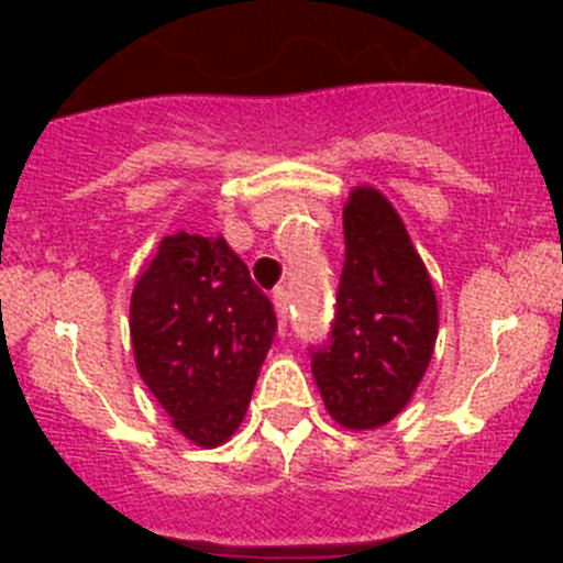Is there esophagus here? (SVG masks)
<instances>
[{
  "label": "esophagus",
  "mask_w": 563,
  "mask_h": 563,
  "mask_svg": "<svg viewBox=\"0 0 563 563\" xmlns=\"http://www.w3.org/2000/svg\"><path fill=\"white\" fill-rule=\"evenodd\" d=\"M272 305H275V313H277V321H280V332H283V327L288 323V305H291V294H288L286 288H277V291L272 294Z\"/></svg>",
  "instance_id": "esophagus-1"
}]
</instances>
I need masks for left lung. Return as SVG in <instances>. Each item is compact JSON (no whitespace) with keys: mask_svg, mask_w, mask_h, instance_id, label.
I'll list each match as a JSON object with an SVG mask.
<instances>
[{"mask_svg":"<svg viewBox=\"0 0 563 563\" xmlns=\"http://www.w3.org/2000/svg\"><path fill=\"white\" fill-rule=\"evenodd\" d=\"M345 264L329 345L313 376L329 417L345 430L391 422L428 373L439 299L406 223L382 190L360 185L343 207Z\"/></svg>","mask_w":563,"mask_h":563,"instance_id":"obj_1","label":"left lung"}]
</instances>
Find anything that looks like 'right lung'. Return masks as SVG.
I'll use <instances>...</instances> for the list:
<instances>
[{
    "label": "right lung",
    "instance_id": "add662e5",
    "mask_svg": "<svg viewBox=\"0 0 563 563\" xmlns=\"http://www.w3.org/2000/svg\"><path fill=\"white\" fill-rule=\"evenodd\" d=\"M277 318L223 236H163L130 297L135 367L196 446L240 428Z\"/></svg>",
    "mask_w": 563,
    "mask_h": 563
}]
</instances>
